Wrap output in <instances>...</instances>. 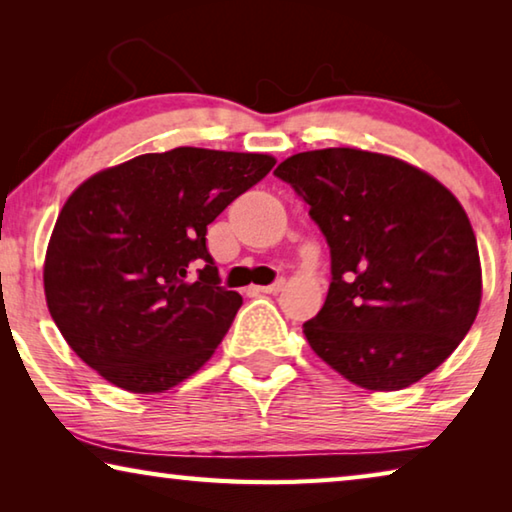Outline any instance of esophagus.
<instances>
[{"mask_svg":"<svg viewBox=\"0 0 512 512\" xmlns=\"http://www.w3.org/2000/svg\"><path fill=\"white\" fill-rule=\"evenodd\" d=\"M284 287H287V282H284L282 277H280V280H275L273 284H268V287H253V291L255 293H280Z\"/></svg>","mask_w":512,"mask_h":512,"instance_id":"esophagus-1","label":"esophagus"}]
</instances>
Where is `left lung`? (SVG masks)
Instances as JSON below:
<instances>
[{
  "label": "left lung",
  "instance_id": "8db88e82",
  "mask_svg": "<svg viewBox=\"0 0 512 512\" xmlns=\"http://www.w3.org/2000/svg\"><path fill=\"white\" fill-rule=\"evenodd\" d=\"M309 205L332 255L323 309L302 325L327 366L368 391L436 370L481 305L463 205L413 164L359 149L296 153L275 169Z\"/></svg>",
  "mask_w": 512,
  "mask_h": 512
}]
</instances>
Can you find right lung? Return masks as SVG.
Here are the masks:
<instances>
[{
	"label": "right lung",
	"instance_id": "add662e5",
	"mask_svg": "<svg viewBox=\"0 0 512 512\" xmlns=\"http://www.w3.org/2000/svg\"><path fill=\"white\" fill-rule=\"evenodd\" d=\"M273 164L264 153L180 146L85 180L45 257L47 307L69 348L131 393L194 375L241 307L221 287L207 225Z\"/></svg>",
	"mask_w": 512,
	"mask_h": 512
}]
</instances>
